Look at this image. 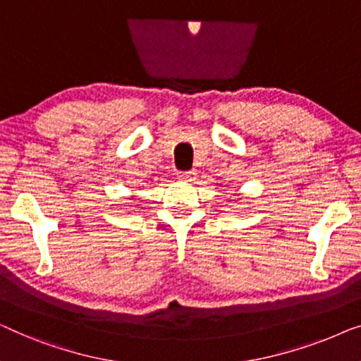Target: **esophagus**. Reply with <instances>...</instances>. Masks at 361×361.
<instances>
[{"label":"esophagus","instance_id":"1","mask_svg":"<svg viewBox=\"0 0 361 361\" xmlns=\"http://www.w3.org/2000/svg\"><path fill=\"white\" fill-rule=\"evenodd\" d=\"M178 180L180 181H195L196 180V173L195 171H181L178 173Z\"/></svg>","mask_w":361,"mask_h":361}]
</instances>
